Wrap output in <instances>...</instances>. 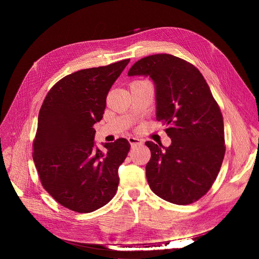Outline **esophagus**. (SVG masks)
<instances>
[{
    "label": "esophagus",
    "mask_w": 259,
    "mask_h": 259,
    "mask_svg": "<svg viewBox=\"0 0 259 259\" xmlns=\"http://www.w3.org/2000/svg\"><path fill=\"white\" fill-rule=\"evenodd\" d=\"M127 140L130 142V144H131V146L132 147H134V146H136V145H139L140 143V139H138V138H136V137H134V136H130L128 138H127Z\"/></svg>",
    "instance_id": "34e87169"
}]
</instances>
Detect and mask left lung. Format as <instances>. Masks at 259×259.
<instances>
[{"label":"left lung","mask_w":259,"mask_h":259,"mask_svg":"<svg viewBox=\"0 0 259 259\" xmlns=\"http://www.w3.org/2000/svg\"><path fill=\"white\" fill-rule=\"evenodd\" d=\"M127 74L153 81L156 120L171 139L167 148L146 143L151 190L178 205L198 201L214 184L226 151L223 115L205 79L193 65L169 54L142 58Z\"/></svg>","instance_id":"left-lung-1"}]
</instances>
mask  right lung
<instances>
[{"mask_svg": "<svg viewBox=\"0 0 259 259\" xmlns=\"http://www.w3.org/2000/svg\"><path fill=\"white\" fill-rule=\"evenodd\" d=\"M130 59L83 69L55 84L38 113L33 161L42 186L59 204L77 213L106 205L117 190V169L131 145L119 138L94 142V124L103 119L106 98Z\"/></svg>", "mask_w": 259, "mask_h": 259, "instance_id": "obj_1", "label": "right lung"}]
</instances>
